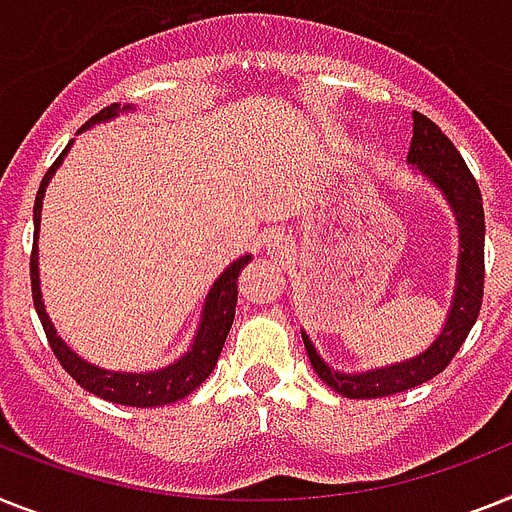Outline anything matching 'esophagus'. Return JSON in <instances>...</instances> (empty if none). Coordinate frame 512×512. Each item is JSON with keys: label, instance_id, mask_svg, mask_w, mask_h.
I'll use <instances>...</instances> for the list:
<instances>
[{"label": "esophagus", "instance_id": "obj_1", "mask_svg": "<svg viewBox=\"0 0 512 512\" xmlns=\"http://www.w3.org/2000/svg\"><path fill=\"white\" fill-rule=\"evenodd\" d=\"M266 251H269L272 259H287V256H290V240H287L285 235H274V238L269 240V248H266Z\"/></svg>", "mask_w": 512, "mask_h": 512}]
</instances>
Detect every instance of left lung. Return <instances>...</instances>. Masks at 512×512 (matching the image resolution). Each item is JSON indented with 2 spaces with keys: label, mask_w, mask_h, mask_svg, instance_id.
Masks as SVG:
<instances>
[{
  "label": "left lung",
  "mask_w": 512,
  "mask_h": 512,
  "mask_svg": "<svg viewBox=\"0 0 512 512\" xmlns=\"http://www.w3.org/2000/svg\"><path fill=\"white\" fill-rule=\"evenodd\" d=\"M408 164H416V170L429 177L434 188L445 193L447 204L458 219L460 256L453 306H450V314H447V322L439 337L421 356L392 363L384 369L363 371V374H342V371L329 369L322 356L316 353L314 342L303 332L308 361L319 379L327 382L335 392H340L342 398H387V395L411 390V387L434 379L439 371L447 369V363L453 361L481 311V298H484V206H481V190L476 185V177L471 175L453 141L421 112H413Z\"/></svg>",
  "instance_id": "left-lung-1"
}]
</instances>
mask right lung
<instances>
[{
  "label": "right lung",
  "instance_id": "add662e5",
  "mask_svg": "<svg viewBox=\"0 0 512 512\" xmlns=\"http://www.w3.org/2000/svg\"><path fill=\"white\" fill-rule=\"evenodd\" d=\"M130 107H120V104H112V107H104L99 114H94L91 120L83 125L80 130H88L96 122L112 120L120 112H128ZM73 141L67 143V149L57 156V162L49 167V172L41 180V188L36 193V204H33V251H31V290H33V306H36V314L41 319V327L46 332V340H49V348L54 350L57 361L62 363V369L75 379V382L83 387V390L94 392L99 398L109 400V403L120 405H133V408H156V405H167L183 400L185 395L201 387V382H206L214 366H217V358L225 348L227 332L232 327V319H235V306H238V277L243 272V266L251 261V256H240L238 261H232L225 272L219 274V280L211 285L209 295H206L204 314H201V324H198V332L193 337V345L185 356L177 358L175 363L164 366L159 371H143V374H130V371H107L99 369L94 363L83 361L78 353L67 348L62 337H57V329L49 322L46 316L44 301H41V282H38V225H41V201H44L46 185L52 180L54 170H57L65 154L70 151Z\"/></svg>",
  "mask_w": 512,
  "mask_h": 512
}]
</instances>
